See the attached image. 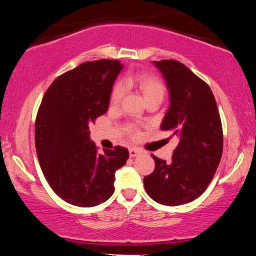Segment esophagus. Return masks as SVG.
Returning <instances> with one entry per match:
<instances>
[{"label":"esophagus","instance_id":"34e87169","mask_svg":"<svg viewBox=\"0 0 256 256\" xmlns=\"http://www.w3.org/2000/svg\"><path fill=\"white\" fill-rule=\"evenodd\" d=\"M128 152H130V156H131V158H134V156H139V154H140V150H139V148H130V150H128Z\"/></svg>","mask_w":256,"mask_h":256}]
</instances>
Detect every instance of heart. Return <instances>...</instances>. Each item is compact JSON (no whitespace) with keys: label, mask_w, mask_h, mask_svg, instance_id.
<instances>
[{"label":"heart","mask_w":256,"mask_h":256,"mask_svg":"<svg viewBox=\"0 0 256 256\" xmlns=\"http://www.w3.org/2000/svg\"><path fill=\"white\" fill-rule=\"evenodd\" d=\"M125 86L137 88L144 96L146 103L156 98H164L165 94V88L159 78L152 74H128L122 80V83H117L112 88L110 102L112 105H118L122 100L125 92ZM132 136H138V131L134 126L130 128Z\"/></svg>","instance_id":"heart-1"}]
</instances>
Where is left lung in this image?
Wrapping results in <instances>:
<instances>
[{
  "label": "left lung",
  "instance_id": "left-lung-1",
  "mask_svg": "<svg viewBox=\"0 0 256 256\" xmlns=\"http://www.w3.org/2000/svg\"><path fill=\"white\" fill-rule=\"evenodd\" d=\"M153 64L170 94L160 128L173 131L179 144L170 162L152 156L156 168L144 178V187L154 202L178 206L202 196L212 182L222 156V126L216 98L205 82L178 60Z\"/></svg>",
  "mask_w": 256,
  "mask_h": 256
}]
</instances>
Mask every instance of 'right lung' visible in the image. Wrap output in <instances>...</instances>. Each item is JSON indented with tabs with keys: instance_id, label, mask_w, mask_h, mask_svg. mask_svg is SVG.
Wrapping results in <instances>:
<instances>
[{
	"instance_id": "obj_1",
	"label": "right lung",
	"mask_w": 256,
	"mask_h": 256,
	"mask_svg": "<svg viewBox=\"0 0 256 256\" xmlns=\"http://www.w3.org/2000/svg\"><path fill=\"white\" fill-rule=\"evenodd\" d=\"M119 60L80 64L57 77L44 94L35 122V145L43 174L66 202L92 207L114 192V173L128 159L120 146L97 151L88 124L108 108Z\"/></svg>"
}]
</instances>
